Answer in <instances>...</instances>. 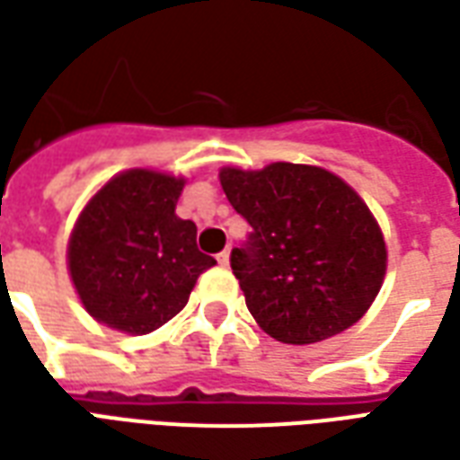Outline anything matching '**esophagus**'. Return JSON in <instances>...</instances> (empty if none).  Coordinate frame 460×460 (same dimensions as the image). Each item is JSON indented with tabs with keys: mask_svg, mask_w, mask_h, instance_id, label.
Masks as SVG:
<instances>
[{
	"mask_svg": "<svg viewBox=\"0 0 460 460\" xmlns=\"http://www.w3.org/2000/svg\"><path fill=\"white\" fill-rule=\"evenodd\" d=\"M217 261H219V266H229V251H221Z\"/></svg>",
	"mask_w": 460,
	"mask_h": 460,
	"instance_id": "esophagus-1",
	"label": "esophagus"
}]
</instances>
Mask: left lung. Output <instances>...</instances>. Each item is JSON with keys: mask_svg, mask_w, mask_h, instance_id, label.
Returning a JSON list of instances; mask_svg holds the SVG:
<instances>
[{"mask_svg": "<svg viewBox=\"0 0 460 460\" xmlns=\"http://www.w3.org/2000/svg\"><path fill=\"white\" fill-rule=\"evenodd\" d=\"M221 190L249 221L231 251L246 308L286 345H313L355 325L385 283L386 243L365 199L318 164L221 167Z\"/></svg>", "mask_w": 460, "mask_h": 460, "instance_id": "left-lung-1", "label": "left lung"}]
</instances>
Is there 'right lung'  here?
<instances>
[{
    "mask_svg": "<svg viewBox=\"0 0 460 460\" xmlns=\"http://www.w3.org/2000/svg\"><path fill=\"white\" fill-rule=\"evenodd\" d=\"M187 180L170 172H118L75 219L66 263L85 313L125 335H147L180 313L217 261L197 249L194 221L180 219Z\"/></svg>",
    "mask_w": 460,
    "mask_h": 460,
    "instance_id": "obj_1",
    "label": "right lung"
}]
</instances>
